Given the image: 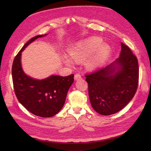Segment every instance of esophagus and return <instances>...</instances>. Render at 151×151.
<instances>
[{
	"label": "esophagus",
	"instance_id": "obj_1",
	"mask_svg": "<svg viewBox=\"0 0 151 151\" xmlns=\"http://www.w3.org/2000/svg\"><path fill=\"white\" fill-rule=\"evenodd\" d=\"M81 78V76L79 73H76L75 74V76H74V79H75V80H78Z\"/></svg>",
	"mask_w": 151,
	"mask_h": 151
}]
</instances>
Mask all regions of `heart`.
<instances>
[{
    "mask_svg": "<svg viewBox=\"0 0 151 151\" xmlns=\"http://www.w3.org/2000/svg\"><path fill=\"white\" fill-rule=\"evenodd\" d=\"M68 52L71 58L66 54L61 55V59L65 65L73 66L72 59L76 61L86 60V65L88 68L96 69L109 58L111 48L107 44H102L100 38L92 37L70 47Z\"/></svg>",
    "mask_w": 151,
    "mask_h": 151,
    "instance_id": "obj_1",
    "label": "heart"
}]
</instances>
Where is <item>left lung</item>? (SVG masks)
I'll return each mask as SVG.
<instances>
[{
	"mask_svg": "<svg viewBox=\"0 0 151 151\" xmlns=\"http://www.w3.org/2000/svg\"><path fill=\"white\" fill-rule=\"evenodd\" d=\"M121 49L120 57L114 62L86 76L91 105L102 115L119 112L130 102L137 90V58L123 43Z\"/></svg>",
	"mask_w": 151,
	"mask_h": 151,
	"instance_id": "8db88e82",
	"label": "left lung"
}]
</instances>
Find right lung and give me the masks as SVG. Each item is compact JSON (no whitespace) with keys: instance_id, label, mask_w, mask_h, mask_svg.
Masks as SVG:
<instances>
[{"instance_id":"right-lung-1","label":"right lung","mask_w":151,"mask_h":151,"mask_svg":"<svg viewBox=\"0 0 151 151\" xmlns=\"http://www.w3.org/2000/svg\"><path fill=\"white\" fill-rule=\"evenodd\" d=\"M47 35H37L27 41L16 55L12 67L14 92L19 102L32 114L44 118L53 116L61 110L74 81L73 74L65 77L52 75L37 80L24 72L21 65L23 51L37 39Z\"/></svg>"}]
</instances>
